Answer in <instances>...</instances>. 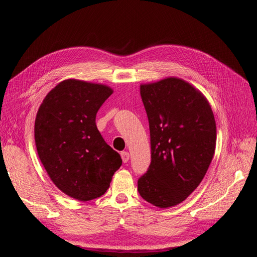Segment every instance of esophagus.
Segmentation results:
<instances>
[{
    "instance_id": "1",
    "label": "esophagus",
    "mask_w": 257,
    "mask_h": 257,
    "mask_svg": "<svg viewBox=\"0 0 257 257\" xmlns=\"http://www.w3.org/2000/svg\"><path fill=\"white\" fill-rule=\"evenodd\" d=\"M120 155H121V160H122V162H123V163H127V162L129 161V157H130V155H129V153H128V152H121V153H120Z\"/></svg>"
}]
</instances>
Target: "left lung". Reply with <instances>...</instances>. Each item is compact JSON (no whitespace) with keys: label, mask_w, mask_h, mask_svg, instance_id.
<instances>
[{"label":"left lung","mask_w":257,"mask_h":257,"mask_svg":"<svg viewBox=\"0 0 257 257\" xmlns=\"http://www.w3.org/2000/svg\"><path fill=\"white\" fill-rule=\"evenodd\" d=\"M151 136V164L138 180L143 200L166 208L185 201L213 160L216 122L199 90L179 78L142 84Z\"/></svg>","instance_id":"left-lung-1"}]
</instances>
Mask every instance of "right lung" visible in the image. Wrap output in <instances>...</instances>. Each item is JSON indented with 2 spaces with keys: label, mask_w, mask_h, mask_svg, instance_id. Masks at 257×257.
Instances as JSON below:
<instances>
[{
  "label": "right lung",
  "mask_w": 257,
  "mask_h": 257,
  "mask_svg": "<svg viewBox=\"0 0 257 257\" xmlns=\"http://www.w3.org/2000/svg\"><path fill=\"white\" fill-rule=\"evenodd\" d=\"M111 93L107 85L68 79L52 89L39 107L38 155L54 185L72 199L102 196L121 166L120 155L95 124L97 110Z\"/></svg>",
  "instance_id": "add662e5"
}]
</instances>
